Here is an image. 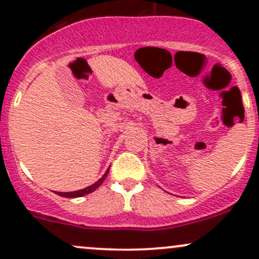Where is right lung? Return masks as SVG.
<instances>
[{
    "label": "right lung",
    "instance_id": "obj_1",
    "mask_svg": "<svg viewBox=\"0 0 259 259\" xmlns=\"http://www.w3.org/2000/svg\"><path fill=\"white\" fill-rule=\"evenodd\" d=\"M108 173H109V168L106 169V172L104 173V176H103V177L100 178L98 182H96V183H94V184L90 185V187L84 188V189L77 190V191H72V193H57V194H58V195L64 196V197H80V196L87 195V194L92 193V191H94V190L97 189V188H99L100 185H102L103 182L105 181V178H106V176H108Z\"/></svg>",
    "mask_w": 259,
    "mask_h": 259
}]
</instances>
